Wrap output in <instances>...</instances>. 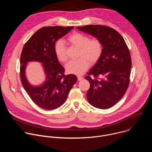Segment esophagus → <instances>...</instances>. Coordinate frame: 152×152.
Segmentation results:
<instances>
[{"mask_svg": "<svg viewBox=\"0 0 152 152\" xmlns=\"http://www.w3.org/2000/svg\"><path fill=\"white\" fill-rule=\"evenodd\" d=\"M83 77H82V76H77V80H78L79 81L83 80Z\"/></svg>", "mask_w": 152, "mask_h": 152, "instance_id": "esophagus-1", "label": "esophagus"}]
</instances>
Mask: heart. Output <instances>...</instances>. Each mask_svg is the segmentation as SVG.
<instances>
[{
    "label": "heart",
    "mask_w": 152,
    "mask_h": 152,
    "mask_svg": "<svg viewBox=\"0 0 152 152\" xmlns=\"http://www.w3.org/2000/svg\"><path fill=\"white\" fill-rule=\"evenodd\" d=\"M67 41L72 46L79 48L76 61H70L66 66L68 73L76 75H82L89 67L90 64H95L100 59L103 46L98 39H92L81 33L75 32L67 38ZM54 51L57 59L62 62L67 61L66 48L63 41H57L54 46Z\"/></svg>",
    "instance_id": "obj_1"
}]
</instances>
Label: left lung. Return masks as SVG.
<instances>
[{
  "label": "left lung",
  "mask_w": 152,
  "mask_h": 152,
  "mask_svg": "<svg viewBox=\"0 0 152 152\" xmlns=\"http://www.w3.org/2000/svg\"><path fill=\"white\" fill-rule=\"evenodd\" d=\"M77 29L94 36L102 44L100 59L85 77L90 83L86 98L94 107L107 109L121 99L128 88L132 67L129 50L123 37L111 28L90 25ZM98 77L102 79L97 80Z\"/></svg>",
  "instance_id": "8db88e82"
}]
</instances>
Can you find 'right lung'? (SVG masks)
<instances>
[{
    "mask_svg": "<svg viewBox=\"0 0 152 152\" xmlns=\"http://www.w3.org/2000/svg\"><path fill=\"white\" fill-rule=\"evenodd\" d=\"M73 26H47L39 29L23 46L20 56V78L24 89L39 107L53 110L66 102L77 79L74 75H65V70L58 62L55 51V42L69 33ZM42 63L45 73V82L39 86L31 84L26 76L27 63Z\"/></svg>",
    "mask_w": 152,
    "mask_h": 152,
    "instance_id": "add662e5",
    "label": "right lung"
}]
</instances>
